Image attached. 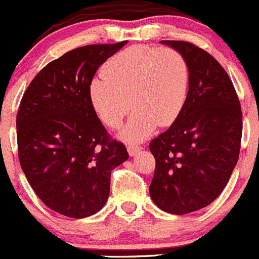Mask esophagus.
I'll return each instance as SVG.
<instances>
[{"label":"esophagus","instance_id":"1","mask_svg":"<svg viewBox=\"0 0 259 259\" xmlns=\"http://www.w3.org/2000/svg\"><path fill=\"white\" fill-rule=\"evenodd\" d=\"M142 147L139 146V145H128L127 146V151L128 154H130V156H135V155H137V152L141 150Z\"/></svg>","mask_w":259,"mask_h":259}]
</instances>
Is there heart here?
<instances>
[{
  "label": "heart",
  "mask_w": 259,
  "mask_h": 259,
  "mask_svg": "<svg viewBox=\"0 0 259 259\" xmlns=\"http://www.w3.org/2000/svg\"><path fill=\"white\" fill-rule=\"evenodd\" d=\"M189 67L171 48L135 46L123 49L103 67V77L91 81L89 97L100 119L118 128L135 108L119 132L125 142L147 139L157 124L170 125L186 104Z\"/></svg>",
  "instance_id": "heart-1"
}]
</instances>
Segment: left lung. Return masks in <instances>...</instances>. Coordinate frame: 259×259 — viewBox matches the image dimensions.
<instances>
[{
    "mask_svg": "<svg viewBox=\"0 0 259 259\" xmlns=\"http://www.w3.org/2000/svg\"><path fill=\"white\" fill-rule=\"evenodd\" d=\"M186 58L189 90L173 124L150 142L156 166L150 196L165 212L184 215L208 206L224 191L238 162L243 117L233 82L203 49L161 40Z\"/></svg>",
    "mask_w": 259,
    "mask_h": 259,
    "instance_id": "left-lung-1",
    "label": "left lung"
}]
</instances>
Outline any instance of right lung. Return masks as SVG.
Here are the masks:
<instances>
[{
    "label": "right lung",
    "instance_id": "obj_1",
    "mask_svg": "<svg viewBox=\"0 0 259 259\" xmlns=\"http://www.w3.org/2000/svg\"><path fill=\"white\" fill-rule=\"evenodd\" d=\"M127 41L72 49L30 82L16 117L19 161L36 196L72 219L103 208L110 174L128 159L108 136L89 97L98 68Z\"/></svg>",
    "mask_w": 259,
    "mask_h": 259
}]
</instances>
